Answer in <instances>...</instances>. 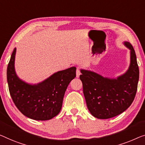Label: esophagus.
Instances as JSON below:
<instances>
[{"label": "esophagus", "mask_w": 145, "mask_h": 145, "mask_svg": "<svg viewBox=\"0 0 145 145\" xmlns=\"http://www.w3.org/2000/svg\"><path fill=\"white\" fill-rule=\"evenodd\" d=\"M80 75H81V72H80L79 68H77V70H76V76H77V77H79Z\"/></svg>", "instance_id": "obj_1"}]
</instances>
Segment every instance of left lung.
<instances>
[{
	"instance_id": "obj_1",
	"label": "left lung",
	"mask_w": 145,
	"mask_h": 145,
	"mask_svg": "<svg viewBox=\"0 0 145 145\" xmlns=\"http://www.w3.org/2000/svg\"><path fill=\"white\" fill-rule=\"evenodd\" d=\"M124 44L130 50L128 70L116 79L101 76L92 71L81 70L80 79L90 113L94 117L107 119L123 113L134 100L139 77L134 49L130 43Z\"/></svg>"
}]
</instances>
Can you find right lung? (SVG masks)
Wrapping results in <instances>:
<instances>
[{"instance_id":"obj_1","label":"right lung","mask_w":145,"mask_h":145,"mask_svg":"<svg viewBox=\"0 0 145 145\" xmlns=\"http://www.w3.org/2000/svg\"><path fill=\"white\" fill-rule=\"evenodd\" d=\"M16 48L7 68L10 96L17 109L28 118L36 120H50L60 113L66 90L76 77V68L59 71L44 81L31 85L22 81L15 71Z\"/></svg>"}]
</instances>
